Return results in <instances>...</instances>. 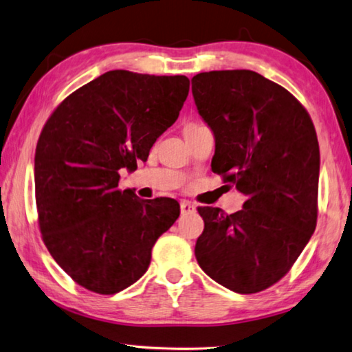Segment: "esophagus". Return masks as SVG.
Instances as JSON below:
<instances>
[{
    "label": "esophagus",
    "instance_id": "34e87169",
    "mask_svg": "<svg viewBox=\"0 0 352 352\" xmlns=\"http://www.w3.org/2000/svg\"><path fill=\"white\" fill-rule=\"evenodd\" d=\"M180 209H182V214H192L195 212V206L192 203L189 201H182L180 203Z\"/></svg>",
    "mask_w": 352,
    "mask_h": 352
}]
</instances>
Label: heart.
Returning <instances> with one entry per match:
<instances>
[{"instance_id": "b5f03b06", "label": "heart", "mask_w": 352, "mask_h": 352, "mask_svg": "<svg viewBox=\"0 0 352 352\" xmlns=\"http://www.w3.org/2000/svg\"><path fill=\"white\" fill-rule=\"evenodd\" d=\"M190 124H195V123H190ZM190 124H188V126H190Z\"/></svg>"}]
</instances>
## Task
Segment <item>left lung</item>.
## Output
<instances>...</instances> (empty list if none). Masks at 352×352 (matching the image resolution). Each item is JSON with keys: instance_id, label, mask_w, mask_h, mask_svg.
Here are the masks:
<instances>
[{"instance_id": "obj_1", "label": "left lung", "mask_w": 352, "mask_h": 352, "mask_svg": "<svg viewBox=\"0 0 352 352\" xmlns=\"http://www.w3.org/2000/svg\"><path fill=\"white\" fill-rule=\"evenodd\" d=\"M200 117L215 138L212 170L246 195L243 209L198 208L201 270L239 294L285 277L317 225L320 151L309 113L277 82L252 70L192 78Z\"/></svg>"}]
</instances>
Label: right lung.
Instances as JSON below:
<instances>
[{"label":"right lung","instance_id":"add662e5","mask_svg":"<svg viewBox=\"0 0 352 352\" xmlns=\"http://www.w3.org/2000/svg\"><path fill=\"white\" fill-rule=\"evenodd\" d=\"M188 94L184 75L109 70L70 94L44 124L35 154L38 225L54 260L86 289L111 296L135 283L180 215L172 198L120 190L118 170L148 160Z\"/></svg>","mask_w":352,"mask_h":352}]
</instances>
